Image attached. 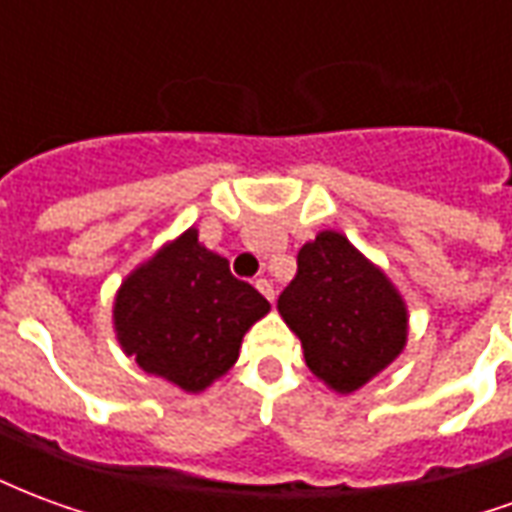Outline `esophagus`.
<instances>
[{
  "instance_id": "34e87169",
  "label": "esophagus",
  "mask_w": 512,
  "mask_h": 512,
  "mask_svg": "<svg viewBox=\"0 0 512 512\" xmlns=\"http://www.w3.org/2000/svg\"><path fill=\"white\" fill-rule=\"evenodd\" d=\"M255 288L260 290V293H263V296H266L268 301H274V285H271V282H268L266 277H263V279H257V282H255Z\"/></svg>"
}]
</instances>
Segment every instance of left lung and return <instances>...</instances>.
I'll use <instances>...</instances> for the list:
<instances>
[{
    "mask_svg": "<svg viewBox=\"0 0 512 512\" xmlns=\"http://www.w3.org/2000/svg\"><path fill=\"white\" fill-rule=\"evenodd\" d=\"M277 307L299 334L307 367L337 392L367 384L406 345L403 299L332 230L301 246L299 274Z\"/></svg>",
    "mask_w": 512,
    "mask_h": 512,
    "instance_id": "1",
    "label": "left lung"
}]
</instances>
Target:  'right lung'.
Here are the masks:
<instances>
[{"label":"right lung","mask_w":512,"mask_h":512,"mask_svg":"<svg viewBox=\"0 0 512 512\" xmlns=\"http://www.w3.org/2000/svg\"><path fill=\"white\" fill-rule=\"evenodd\" d=\"M268 307L189 230L123 282L115 326L120 345L145 373L200 392L235 365L246 329Z\"/></svg>","instance_id":"add662e5"}]
</instances>
